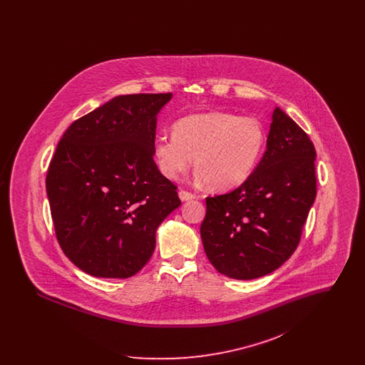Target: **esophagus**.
I'll list each match as a JSON object with an SVG mask.
<instances>
[{
  "label": "esophagus",
  "mask_w": 365,
  "mask_h": 365,
  "mask_svg": "<svg viewBox=\"0 0 365 365\" xmlns=\"http://www.w3.org/2000/svg\"><path fill=\"white\" fill-rule=\"evenodd\" d=\"M179 198L182 201H190V200L195 198V194H192L190 191L180 190L179 191Z\"/></svg>",
  "instance_id": "1"
}]
</instances>
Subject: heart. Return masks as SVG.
<instances>
[{
	"label": "heart",
	"mask_w": 365,
	"mask_h": 365,
	"mask_svg": "<svg viewBox=\"0 0 365 365\" xmlns=\"http://www.w3.org/2000/svg\"><path fill=\"white\" fill-rule=\"evenodd\" d=\"M265 145L261 123L250 116L208 112L173 125V138L156 139L153 157L160 173L176 180L190 168L213 190H231L253 174Z\"/></svg>",
	"instance_id": "heart-1"
}]
</instances>
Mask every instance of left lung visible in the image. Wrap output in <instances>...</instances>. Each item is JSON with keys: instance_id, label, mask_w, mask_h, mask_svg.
<instances>
[{"instance_id": "obj_1", "label": "left lung", "mask_w": 365, "mask_h": 365, "mask_svg": "<svg viewBox=\"0 0 365 365\" xmlns=\"http://www.w3.org/2000/svg\"><path fill=\"white\" fill-rule=\"evenodd\" d=\"M314 157L308 134L275 108L255 173L235 190L205 200L201 238L222 275L260 278L294 253L316 198Z\"/></svg>"}]
</instances>
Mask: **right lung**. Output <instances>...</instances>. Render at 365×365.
Here are the masks:
<instances>
[{
  "label": "right lung",
  "instance_id": "right-lung-1",
  "mask_svg": "<svg viewBox=\"0 0 365 365\" xmlns=\"http://www.w3.org/2000/svg\"><path fill=\"white\" fill-rule=\"evenodd\" d=\"M171 93L119 96L71 124L46 175L56 238L78 268L130 278L156 246V228L180 205L153 158L158 110Z\"/></svg>",
  "mask_w": 365,
  "mask_h": 365
}]
</instances>
